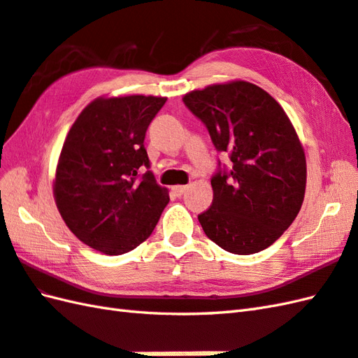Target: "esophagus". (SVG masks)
Listing matches in <instances>:
<instances>
[{
	"mask_svg": "<svg viewBox=\"0 0 358 358\" xmlns=\"http://www.w3.org/2000/svg\"><path fill=\"white\" fill-rule=\"evenodd\" d=\"M187 192V185H176V187H173V193L176 194V196H182Z\"/></svg>",
	"mask_w": 358,
	"mask_h": 358,
	"instance_id": "esophagus-1",
	"label": "esophagus"
}]
</instances>
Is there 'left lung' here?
<instances>
[{"instance_id": "8db88e82", "label": "left lung", "mask_w": 358, "mask_h": 358, "mask_svg": "<svg viewBox=\"0 0 358 358\" xmlns=\"http://www.w3.org/2000/svg\"><path fill=\"white\" fill-rule=\"evenodd\" d=\"M233 166L211 178L213 203L197 216L205 234L233 254H254L287 231L303 203L306 159L288 115L256 84L231 81L187 93Z\"/></svg>"}]
</instances>
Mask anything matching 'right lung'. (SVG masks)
I'll return each instance as SVG.
<instances>
[{"label":"right lung","instance_id":"add662e5","mask_svg":"<svg viewBox=\"0 0 358 358\" xmlns=\"http://www.w3.org/2000/svg\"><path fill=\"white\" fill-rule=\"evenodd\" d=\"M166 98H96L67 133L53 180L61 217L83 243L108 256L136 248L169 203L144 147L150 122Z\"/></svg>","mask_w":358,"mask_h":358}]
</instances>
